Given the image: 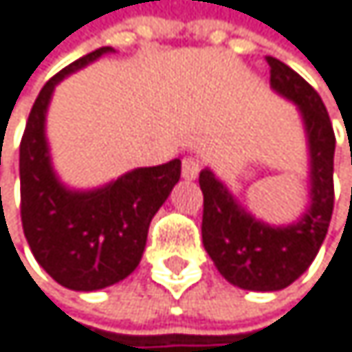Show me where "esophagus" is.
<instances>
[{
    "label": "esophagus",
    "mask_w": 352,
    "mask_h": 352,
    "mask_svg": "<svg viewBox=\"0 0 352 352\" xmlns=\"http://www.w3.org/2000/svg\"><path fill=\"white\" fill-rule=\"evenodd\" d=\"M198 173H200V160L194 158V156L184 158V162H182V175H184V177L186 179H196Z\"/></svg>",
    "instance_id": "1"
}]
</instances>
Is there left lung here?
Segmentation results:
<instances>
[{
    "label": "left lung",
    "mask_w": 352,
    "mask_h": 352,
    "mask_svg": "<svg viewBox=\"0 0 352 352\" xmlns=\"http://www.w3.org/2000/svg\"><path fill=\"white\" fill-rule=\"evenodd\" d=\"M270 86L300 109L310 156V205L289 226H268L247 213L215 177L200 170L202 245L219 274L249 292H278L302 276L317 258L333 211V150L336 137L327 109L302 76L278 58L268 56Z\"/></svg>",
    "instance_id": "1"
}]
</instances>
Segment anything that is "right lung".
<instances>
[{"instance_id":"1","label":"right lung","mask_w":352,"mask_h":352,"mask_svg":"<svg viewBox=\"0 0 352 352\" xmlns=\"http://www.w3.org/2000/svg\"><path fill=\"white\" fill-rule=\"evenodd\" d=\"M113 48L67 65L46 82L31 107L21 141V219L25 239L58 285L97 292L126 278L141 262L152 217L179 182L182 160L135 168L97 190H69L50 162L46 111L54 86Z\"/></svg>"}]
</instances>
